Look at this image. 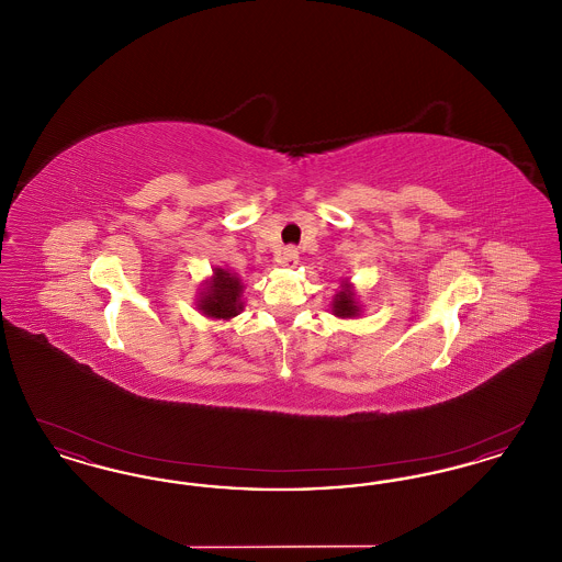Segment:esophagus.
<instances>
[{
	"mask_svg": "<svg viewBox=\"0 0 562 562\" xmlns=\"http://www.w3.org/2000/svg\"><path fill=\"white\" fill-rule=\"evenodd\" d=\"M278 263H280V266H284V268H294V266L299 263V252L294 250L293 246L284 248V250L280 252V259H278Z\"/></svg>",
	"mask_w": 562,
	"mask_h": 562,
	"instance_id": "esophagus-1",
	"label": "esophagus"
}]
</instances>
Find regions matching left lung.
<instances>
[{"instance_id":"left-lung-1","label":"left lung","mask_w":562,"mask_h":562,"mask_svg":"<svg viewBox=\"0 0 562 562\" xmlns=\"http://www.w3.org/2000/svg\"><path fill=\"white\" fill-rule=\"evenodd\" d=\"M333 314L339 316V318H356V316H360V305H358V301H356L349 284H346L339 293L335 294V299H333Z\"/></svg>"}]
</instances>
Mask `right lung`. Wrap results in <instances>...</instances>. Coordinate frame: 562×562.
Returning a JSON list of instances; mask_svg holds the SVG:
<instances>
[{
  "label": "right lung",
  "instance_id": "add662e5",
  "mask_svg": "<svg viewBox=\"0 0 562 562\" xmlns=\"http://www.w3.org/2000/svg\"><path fill=\"white\" fill-rule=\"evenodd\" d=\"M241 280L229 269L214 268L198 299V310L213 321H229L244 310Z\"/></svg>",
  "mask_w": 562,
  "mask_h": 562
}]
</instances>
